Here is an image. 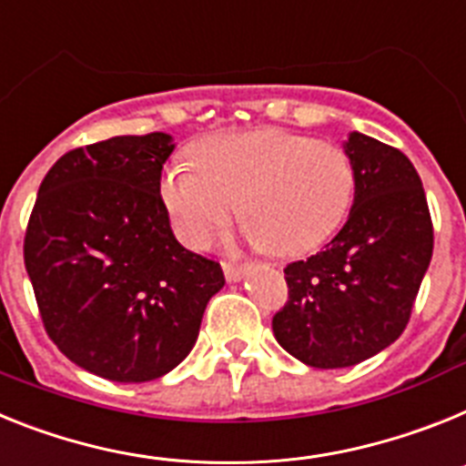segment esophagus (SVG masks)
<instances>
[{
  "instance_id": "1",
  "label": "esophagus",
  "mask_w": 466,
  "mask_h": 466,
  "mask_svg": "<svg viewBox=\"0 0 466 466\" xmlns=\"http://www.w3.org/2000/svg\"><path fill=\"white\" fill-rule=\"evenodd\" d=\"M222 272H225V279H228L229 283H234V281H238V279L244 277L246 267L234 265V262H222Z\"/></svg>"
}]
</instances>
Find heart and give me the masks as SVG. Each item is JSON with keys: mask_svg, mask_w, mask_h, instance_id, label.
Masks as SVG:
<instances>
[{"mask_svg": "<svg viewBox=\"0 0 466 466\" xmlns=\"http://www.w3.org/2000/svg\"><path fill=\"white\" fill-rule=\"evenodd\" d=\"M354 192L345 149L281 128L213 136L197 159L173 157L159 176L161 204L185 244H208L241 201L246 241L279 256H302L329 241Z\"/></svg>", "mask_w": 466, "mask_h": 466, "instance_id": "b5f03b06", "label": "heart"}]
</instances>
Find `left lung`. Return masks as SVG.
Masks as SVG:
<instances>
[{
    "label": "left lung",
    "mask_w": 466,
    "mask_h": 466,
    "mask_svg": "<svg viewBox=\"0 0 466 466\" xmlns=\"http://www.w3.org/2000/svg\"><path fill=\"white\" fill-rule=\"evenodd\" d=\"M345 152L356 173L350 218L321 253L283 269L289 302L272 319L279 345L311 368L356 366L399 339L434 250L410 159L359 131Z\"/></svg>",
    "instance_id": "obj_1"
}]
</instances>
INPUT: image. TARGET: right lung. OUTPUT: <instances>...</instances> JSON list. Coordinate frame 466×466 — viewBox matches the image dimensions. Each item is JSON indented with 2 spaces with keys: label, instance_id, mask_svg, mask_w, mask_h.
<instances>
[{
  "label": "right lung",
  "instance_id": "1",
  "mask_svg": "<svg viewBox=\"0 0 466 466\" xmlns=\"http://www.w3.org/2000/svg\"><path fill=\"white\" fill-rule=\"evenodd\" d=\"M168 133L116 136L60 157L39 185L25 269L44 329L72 363L147 382L192 351L220 265L173 237L159 176Z\"/></svg>",
  "mask_w": 466,
  "mask_h": 466
}]
</instances>
